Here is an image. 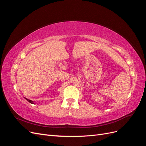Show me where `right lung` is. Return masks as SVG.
Here are the masks:
<instances>
[{
    "label": "right lung",
    "instance_id": "1",
    "mask_svg": "<svg viewBox=\"0 0 146 146\" xmlns=\"http://www.w3.org/2000/svg\"><path fill=\"white\" fill-rule=\"evenodd\" d=\"M26 100H27L28 102H29L30 103V104H34L35 103L33 102V101H32V100H29V99H27V98H25Z\"/></svg>",
    "mask_w": 146,
    "mask_h": 146
}]
</instances>
